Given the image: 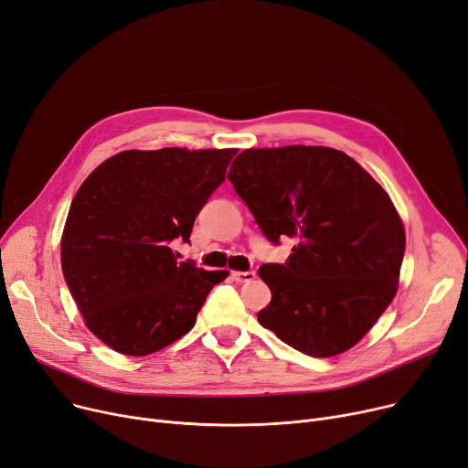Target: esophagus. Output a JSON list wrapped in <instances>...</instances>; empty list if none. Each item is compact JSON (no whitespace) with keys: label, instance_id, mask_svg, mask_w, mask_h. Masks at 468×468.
I'll return each instance as SVG.
<instances>
[{"label":"esophagus","instance_id":"obj_1","mask_svg":"<svg viewBox=\"0 0 468 468\" xmlns=\"http://www.w3.org/2000/svg\"><path fill=\"white\" fill-rule=\"evenodd\" d=\"M231 277L237 282H250L256 279V271H233Z\"/></svg>","mask_w":468,"mask_h":468}]
</instances>
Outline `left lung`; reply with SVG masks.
I'll use <instances>...</instances> for the list:
<instances>
[{
  "label": "left lung",
  "instance_id": "obj_1",
  "mask_svg": "<svg viewBox=\"0 0 468 468\" xmlns=\"http://www.w3.org/2000/svg\"><path fill=\"white\" fill-rule=\"evenodd\" d=\"M228 179L268 240L296 242L258 270L271 291L261 327L312 357L350 350L398 291L405 231L390 197L329 147L247 149Z\"/></svg>",
  "mask_w": 468,
  "mask_h": 468
}]
</instances>
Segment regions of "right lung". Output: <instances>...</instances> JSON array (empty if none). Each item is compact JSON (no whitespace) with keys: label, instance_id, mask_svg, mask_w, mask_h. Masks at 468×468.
Returning <instances> with one entry per match:
<instances>
[{"label":"right lung","instance_id":"add662e5","mask_svg":"<svg viewBox=\"0 0 468 468\" xmlns=\"http://www.w3.org/2000/svg\"><path fill=\"white\" fill-rule=\"evenodd\" d=\"M237 149L122 151L72 198L60 239L69 291L88 329L124 356H149L187 335L228 271L179 260L193 223Z\"/></svg>","mask_w":468,"mask_h":468}]
</instances>
